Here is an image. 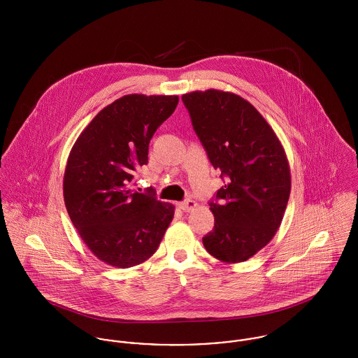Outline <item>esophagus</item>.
<instances>
[{
  "instance_id": "1",
  "label": "esophagus",
  "mask_w": 358,
  "mask_h": 358,
  "mask_svg": "<svg viewBox=\"0 0 358 358\" xmlns=\"http://www.w3.org/2000/svg\"><path fill=\"white\" fill-rule=\"evenodd\" d=\"M178 206H179L183 212H190L192 209H194V208L197 206V203H196V201H193V200H186V201L179 203Z\"/></svg>"
}]
</instances>
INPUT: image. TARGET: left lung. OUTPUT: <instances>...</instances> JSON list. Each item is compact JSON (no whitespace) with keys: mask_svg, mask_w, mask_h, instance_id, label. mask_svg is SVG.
<instances>
[{"mask_svg":"<svg viewBox=\"0 0 358 358\" xmlns=\"http://www.w3.org/2000/svg\"><path fill=\"white\" fill-rule=\"evenodd\" d=\"M193 128L220 178L209 203L215 226L205 250L224 263L245 262L275 236L291 193V171L277 135L255 107L217 90L182 96Z\"/></svg>","mask_w":358,"mask_h":358,"instance_id":"1","label":"left lung"}]
</instances>
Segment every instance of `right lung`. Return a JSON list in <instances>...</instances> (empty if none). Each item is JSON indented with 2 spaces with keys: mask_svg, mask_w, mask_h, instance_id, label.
<instances>
[{
  "mask_svg": "<svg viewBox=\"0 0 358 358\" xmlns=\"http://www.w3.org/2000/svg\"><path fill=\"white\" fill-rule=\"evenodd\" d=\"M176 95H125L106 106L76 141L64 171L67 213L91 252L127 268L157 251L175 206L134 192L157 128L175 111Z\"/></svg>",
  "mask_w": 358,
  "mask_h": 358,
  "instance_id": "obj_1",
  "label": "right lung"
}]
</instances>
